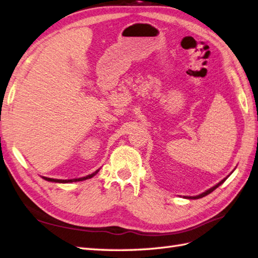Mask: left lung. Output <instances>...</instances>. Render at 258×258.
<instances>
[{"mask_svg": "<svg viewBox=\"0 0 258 258\" xmlns=\"http://www.w3.org/2000/svg\"><path fill=\"white\" fill-rule=\"evenodd\" d=\"M228 176H230V175H227V176L225 177V179H223L221 182L217 183L216 185H214L213 187H211V188H209V190H207V191H205V192L201 193V194H200V196H197V197H184V198H186V199H192V200H196V199H201V198H203V197H205V196H208V194H210L211 192H213L216 187H219V186L222 184V183H224V181L227 179Z\"/></svg>", "mask_w": 258, "mask_h": 258, "instance_id": "obj_1", "label": "left lung"}]
</instances>
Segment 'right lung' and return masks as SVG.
Masks as SVG:
<instances>
[{"instance_id":"obj_1","label":"right lung","mask_w":258,"mask_h":258,"mask_svg":"<svg viewBox=\"0 0 258 258\" xmlns=\"http://www.w3.org/2000/svg\"><path fill=\"white\" fill-rule=\"evenodd\" d=\"M99 170L95 171L94 173H91L87 176H84V177H79V179H72V180H58V179H51V177H46V176H43L44 180L46 181H49V182H56V183H72V182H78V181H84V180H87V179H90V177H93L94 175H96L97 173H98Z\"/></svg>"}]
</instances>
